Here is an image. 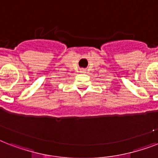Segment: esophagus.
<instances>
[{"mask_svg":"<svg viewBox=\"0 0 158 158\" xmlns=\"http://www.w3.org/2000/svg\"><path fill=\"white\" fill-rule=\"evenodd\" d=\"M82 72H83V73H84L85 71H84V70H82Z\"/></svg>","mask_w":158,"mask_h":158,"instance_id":"34e87169","label":"esophagus"}]
</instances>
